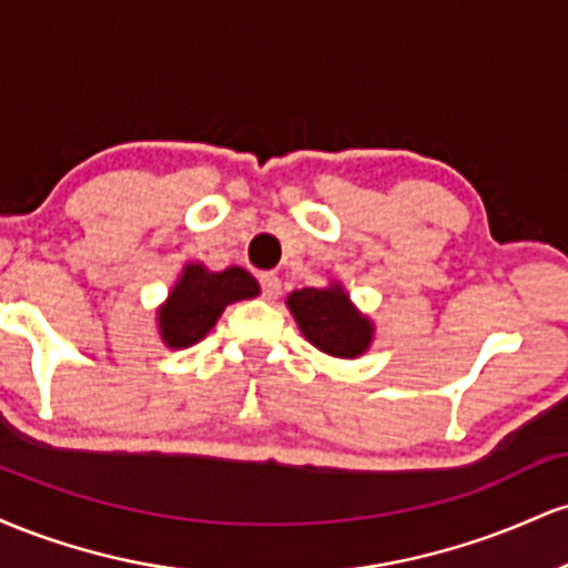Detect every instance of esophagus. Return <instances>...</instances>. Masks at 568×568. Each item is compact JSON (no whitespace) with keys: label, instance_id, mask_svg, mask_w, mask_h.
<instances>
[{"label":"esophagus","instance_id":"34e87169","mask_svg":"<svg viewBox=\"0 0 568 568\" xmlns=\"http://www.w3.org/2000/svg\"><path fill=\"white\" fill-rule=\"evenodd\" d=\"M258 283H262V296L264 298H277V293H280V277L277 275H272V272H264L262 277H258Z\"/></svg>","mask_w":568,"mask_h":568}]
</instances>
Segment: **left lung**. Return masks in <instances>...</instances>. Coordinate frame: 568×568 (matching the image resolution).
Masks as SVG:
<instances>
[{"label":"left lung","mask_w":568,"mask_h":568,"mask_svg":"<svg viewBox=\"0 0 568 568\" xmlns=\"http://www.w3.org/2000/svg\"><path fill=\"white\" fill-rule=\"evenodd\" d=\"M285 304L306 342L325 355L361 357L374 342V323L349 302L338 283H331L328 288L293 291Z\"/></svg>","instance_id":"left-lung-1"}]
</instances>
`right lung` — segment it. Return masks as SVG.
I'll list each match as a JSON object with an SVG mask.
<instances>
[{
    "mask_svg": "<svg viewBox=\"0 0 568 568\" xmlns=\"http://www.w3.org/2000/svg\"><path fill=\"white\" fill-rule=\"evenodd\" d=\"M258 293L262 288L256 277L243 266L211 272L202 264H186L165 304L158 310L160 338L171 349L192 347L207 336L226 306Z\"/></svg>",
    "mask_w": 568,
    "mask_h": 568,
    "instance_id": "obj_1",
    "label": "right lung"
}]
</instances>
